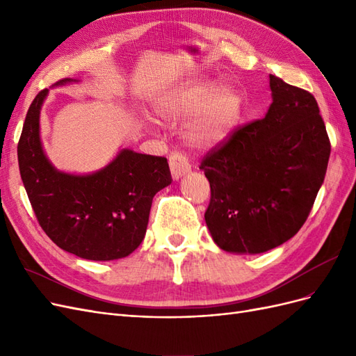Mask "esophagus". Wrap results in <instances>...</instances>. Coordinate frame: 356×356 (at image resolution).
Listing matches in <instances>:
<instances>
[{
  "label": "esophagus",
  "instance_id": "34e87169",
  "mask_svg": "<svg viewBox=\"0 0 356 356\" xmlns=\"http://www.w3.org/2000/svg\"><path fill=\"white\" fill-rule=\"evenodd\" d=\"M169 168H170V174L174 177V179H178L181 177H184L186 174L191 170V166L188 165L187 159L182 156L178 152L170 153L169 156Z\"/></svg>",
  "mask_w": 356,
  "mask_h": 356
}]
</instances>
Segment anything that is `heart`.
Returning a JSON list of instances; mask_svg holds the SVG:
<instances>
[{
    "label": "heart",
    "instance_id": "heart-1",
    "mask_svg": "<svg viewBox=\"0 0 356 356\" xmlns=\"http://www.w3.org/2000/svg\"><path fill=\"white\" fill-rule=\"evenodd\" d=\"M157 113L169 122L191 117L184 132L187 143L207 149L224 143L238 126L242 98L232 86L215 88L211 81H197L165 96Z\"/></svg>",
    "mask_w": 356,
    "mask_h": 356
}]
</instances>
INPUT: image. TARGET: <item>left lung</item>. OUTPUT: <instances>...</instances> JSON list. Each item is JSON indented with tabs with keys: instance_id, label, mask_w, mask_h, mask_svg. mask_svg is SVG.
<instances>
[{
	"instance_id": "1",
	"label": "left lung",
	"mask_w": 356,
	"mask_h": 356,
	"mask_svg": "<svg viewBox=\"0 0 356 356\" xmlns=\"http://www.w3.org/2000/svg\"><path fill=\"white\" fill-rule=\"evenodd\" d=\"M264 118L236 127L200 169L211 186L204 221L221 250L260 254L301 229L324 182L331 152L310 92L270 75Z\"/></svg>"
}]
</instances>
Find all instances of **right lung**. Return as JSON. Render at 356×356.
<instances>
[{
	"instance_id": "1",
	"label": "right lung",
	"mask_w": 356,
	"mask_h": 356,
	"mask_svg": "<svg viewBox=\"0 0 356 356\" xmlns=\"http://www.w3.org/2000/svg\"><path fill=\"white\" fill-rule=\"evenodd\" d=\"M47 92L32 101L17 144L20 177L38 224L63 251L80 258H123L141 245L153 197L170 184L168 160L123 149L92 175L56 170L40 141V108Z\"/></svg>"
}]
</instances>
